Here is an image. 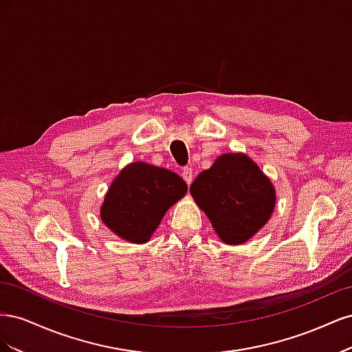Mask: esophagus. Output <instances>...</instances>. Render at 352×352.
<instances>
[{"instance_id": "34e87169", "label": "esophagus", "mask_w": 352, "mask_h": 352, "mask_svg": "<svg viewBox=\"0 0 352 352\" xmlns=\"http://www.w3.org/2000/svg\"><path fill=\"white\" fill-rule=\"evenodd\" d=\"M182 177L185 179V182L188 185H190V184H192V180H194V170L190 167H185L182 170Z\"/></svg>"}]
</instances>
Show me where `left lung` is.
I'll return each mask as SVG.
<instances>
[{
    "label": "left lung",
    "mask_w": 352,
    "mask_h": 352,
    "mask_svg": "<svg viewBox=\"0 0 352 352\" xmlns=\"http://www.w3.org/2000/svg\"><path fill=\"white\" fill-rule=\"evenodd\" d=\"M223 242H247L270 219L274 188L245 154H225L189 188Z\"/></svg>",
    "instance_id": "8db88e82"
}]
</instances>
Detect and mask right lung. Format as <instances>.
Listing matches in <instances>:
<instances>
[{"mask_svg":"<svg viewBox=\"0 0 352 352\" xmlns=\"http://www.w3.org/2000/svg\"><path fill=\"white\" fill-rule=\"evenodd\" d=\"M186 190L185 180L170 170L132 163L111 184L101 207V219L120 238L142 243Z\"/></svg>","mask_w":352,"mask_h":352,"instance_id":"obj_1","label":"right lung"}]
</instances>
